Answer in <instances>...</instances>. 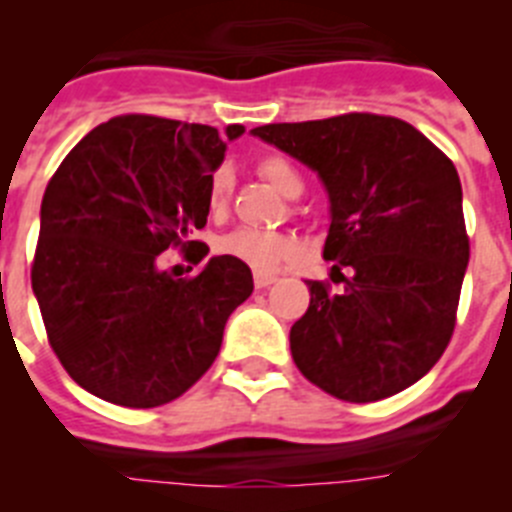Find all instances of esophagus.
Returning a JSON list of instances; mask_svg holds the SVG:
<instances>
[{"instance_id":"1","label":"esophagus","mask_w":512,"mask_h":512,"mask_svg":"<svg viewBox=\"0 0 512 512\" xmlns=\"http://www.w3.org/2000/svg\"><path fill=\"white\" fill-rule=\"evenodd\" d=\"M274 282H277V274H269V271H256V274H253V284H256V289H266Z\"/></svg>"}]
</instances>
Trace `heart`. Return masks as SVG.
Returning <instances> with one entry per match:
<instances>
[{
	"mask_svg": "<svg viewBox=\"0 0 512 512\" xmlns=\"http://www.w3.org/2000/svg\"><path fill=\"white\" fill-rule=\"evenodd\" d=\"M259 171L266 182L277 192H282L284 197H297L302 192L300 174L287 158L264 156L259 161ZM230 192H233V171L228 166H220L207 182V210L212 217H223L228 212ZM215 251L225 259L241 261L256 271H274L279 264L295 256L297 241L284 233L238 228L220 235L215 241Z\"/></svg>",
	"mask_w": 512,
	"mask_h": 512,
	"instance_id": "obj_1",
	"label": "heart"
}]
</instances>
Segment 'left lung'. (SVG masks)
Instances as JSON below:
<instances>
[{
    "mask_svg": "<svg viewBox=\"0 0 512 512\" xmlns=\"http://www.w3.org/2000/svg\"><path fill=\"white\" fill-rule=\"evenodd\" d=\"M310 166L330 202L323 259L349 269L341 292L307 282L289 330L297 369L346 402L397 395L451 341L469 238L454 164L410 122L351 112L251 130Z\"/></svg>",
    "mask_w": 512,
    "mask_h": 512,
    "instance_id": "1",
    "label": "left lung"
}]
</instances>
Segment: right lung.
I'll return each instance as SVG.
<instances>
[{
    "instance_id": "1",
    "label": "right lung",
    "mask_w": 512,
    "mask_h": 512,
    "mask_svg": "<svg viewBox=\"0 0 512 512\" xmlns=\"http://www.w3.org/2000/svg\"><path fill=\"white\" fill-rule=\"evenodd\" d=\"M243 130L112 117L71 148L45 187L33 292L58 361L92 395L158 408L220 354L230 312L253 292L251 269L212 256L176 279L161 253L205 259V243L189 251L210 215L207 182Z\"/></svg>"
}]
</instances>
